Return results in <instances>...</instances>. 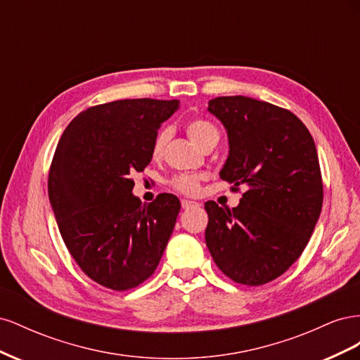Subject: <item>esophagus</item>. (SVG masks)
<instances>
[{
	"label": "esophagus",
	"mask_w": 360,
	"mask_h": 360,
	"mask_svg": "<svg viewBox=\"0 0 360 360\" xmlns=\"http://www.w3.org/2000/svg\"><path fill=\"white\" fill-rule=\"evenodd\" d=\"M200 204L195 202V201H189V200H181V207L184 210H189L192 207H198Z\"/></svg>",
	"instance_id": "34e87169"
}]
</instances>
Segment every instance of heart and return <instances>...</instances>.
Returning a JSON list of instances; mask_svg holds the SVG:
<instances>
[{"label": "heart", "mask_w": 360, "mask_h": 360, "mask_svg": "<svg viewBox=\"0 0 360 360\" xmlns=\"http://www.w3.org/2000/svg\"><path fill=\"white\" fill-rule=\"evenodd\" d=\"M184 127H186L188 136L192 139V143L195 146H198L201 150L213 143L217 144V141H219V130H217V127L210 122V120H207L204 117L191 118ZM168 139L169 129H159V132L153 139V144H151V155H153V158L158 159L163 155V150H165ZM201 180L202 177L197 176V174H181V176L174 177L169 184L174 191L193 197V195H197L200 192Z\"/></svg>", "instance_id": "heart-1"}]
</instances>
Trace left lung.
I'll return each mask as SVG.
<instances>
[{"instance_id":"8db88e82","label":"left lung","mask_w":360,"mask_h":360,"mask_svg":"<svg viewBox=\"0 0 360 360\" xmlns=\"http://www.w3.org/2000/svg\"><path fill=\"white\" fill-rule=\"evenodd\" d=\"M209 111L226 129L221 169L231 191H248L233 210L204 204L205 243L224 275L243 285L276 279L307 248L323 205L317 148L291 111L245 96H222Z\"/></svg>"}]
</instances>
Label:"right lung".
Returning <instances> with one entry per match:
<instances>
[{"instance_id": "1", "label": "right lung", "mask_w": 360, "mask_h": 360, "mask_svg": "<svg viewBox=\"0 0 360 360\" xmlns=\"http://www.w3.org/2000/svg\"><path fill=\"white\" fill-rule=\"evenodd\" d=\"M177 108L156 99L91 106L72 120L53 155L48 193L63 240L84 274L110 290L153 275L176 225V195L143 204L132 176L150 163L158 129Z\"/></svg>"}]
</instances>
